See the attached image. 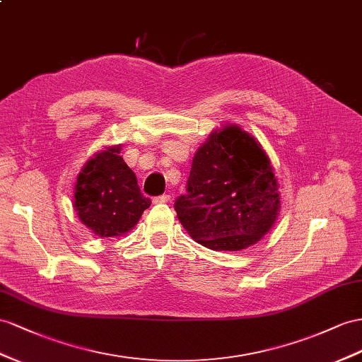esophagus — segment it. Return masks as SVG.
I'll list each match as a JSON object with an SVG mask.
<instances>
[{"label":"esophagus","mask_w":362,"mask_h":362,"mask_svg":"<svg viewBox=\"0 0 362 362\" xmlns=\"http://www.w3.org/2000/svg\"><path fill=\"white\" fill-rule=\"evenodd\" d=\"M171 200V196L170 194H163V196H159L154 199V203H168Z\"/></svg>","instance_id":"esophagus-1"}]
</instances>
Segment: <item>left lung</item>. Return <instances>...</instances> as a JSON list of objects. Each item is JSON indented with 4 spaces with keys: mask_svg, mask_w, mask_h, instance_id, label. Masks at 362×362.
I'll return each mask as SVG.
<instances>
[{
    "mask_svg": "<svg viewBox=\"0 0 362 362\" xmlns=\"http://www.w3.org/2000/svg\"><path fill=\"white\" fill-rule=\"evenodd\" d=\"M187 191L174 209L187 233L212 251L255 245L280 214L269 156L235 124L214 129L194 154Z\"/></svg>",
    "mask_w": 362,
    "mask_h": 362,
    "instance_id": "1",
    "label": "left lung"
}]
</instances>
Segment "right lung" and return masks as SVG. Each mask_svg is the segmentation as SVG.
Returning <instances> with one entry per match:
<instances>
[{"label":"right lung","mask_w":362,"mask_h":362,"mask_svg":"<svg viewBox=\"0 0 362 362\" xmlns=\"http://www.w3.org/2000/svg\"><path fill=\"white\" fill-rule=\"evenodd\" d=\"M119 154L120 145L96 153L75 185L73 208L81 223L102 238L127 234L151 205L142 196L136 174Z\"/></svg>","instance_id":"right-lung-1"}]
</instances>
